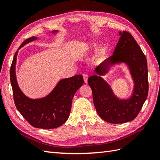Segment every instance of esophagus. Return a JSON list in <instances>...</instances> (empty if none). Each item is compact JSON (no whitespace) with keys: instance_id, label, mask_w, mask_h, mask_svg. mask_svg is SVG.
Here are the masks:
<instances>
[{"instance_id":"1","label":"esophagus","mask_w":160,"mask_h":160,"mask_svg":"<svg viewBox=\"0 0 160 160\" xmlns=\"http://www.w3.org/2000/svg\"><path fill=\"white\" fill-rule=\"evenodd\" d=\"M83 79H84V82L85 83H88V75L87 73H83Z\"/></svg>"}]
</instances>
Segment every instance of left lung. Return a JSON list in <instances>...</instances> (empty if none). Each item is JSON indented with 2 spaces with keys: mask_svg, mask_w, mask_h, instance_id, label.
Wrapping results in <instances>:
<instances>
[{
  "mask_svg": "<svg viewBox=\"0 0 160 160\" xmlns=\"http://www.w3.org/2000/svg\"><path fill=\"white\" fill-rule=\"evenodd\" d=\"M121 37L113 56L95 69V75L88 78L97 112L104 121L111 123H123L133 120L139 114L148 95V71L146 55L133 36L128 31L120 32ZM124 62L129 67L135 83L133 95L127 100H120L112 93L109 86L100 77L109 65Z\"/></svg>",
  "mask_w": 160,
  "mask_h": 160,
  "instance_id": "8db88e82",
  "label": "left lung"
}]
</instances>
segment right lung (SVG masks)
Wrapping results in <instances>:
<instances>
[{"label": "right lung", "instance_id": "right-lung-1", "mask_svg": "<svg viewBox=\"0 0 160 160\" xmlns=\"http://www.w3.org/2000/svg\"><path fill=\"white\" fill-rule=\"evenodd\" d=\"M57 31H53L55 32ZM31 37L24 41L26 43L37 39ZM17 51L10 70V79L13 99L17 109L32 126L41 129H53L61 126L68 119L71 109L72 99L76 91L83 84V76L75 75L61 80L56 88L46 98L31 99L24 95L17 85L15 75Z\"/></svg>", "mask_w": 160, "mask_h": 160}]
</instances>
